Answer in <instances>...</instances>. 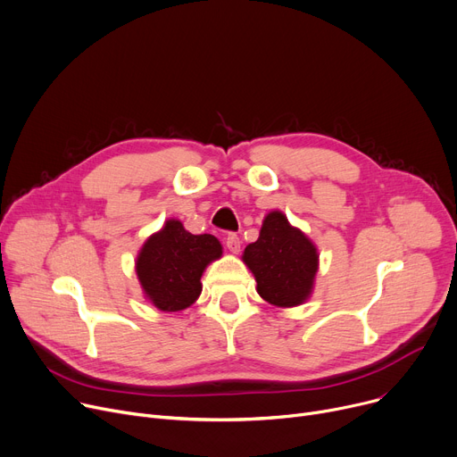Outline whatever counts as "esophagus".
Here are the masks:
<instances>
[{"mask_svg": "<svg viewBox=\"0 0 457 457\" xmlns=\"http://www.w3.org/2000/svg\"><path fill=\"white\" fill-rule=\"evenodd\" d=\"M225 243H227V249H228L232 254H237V253H239L241 241H239V237H237L236 234H228V236L225 237Z\"/></svg>", "mask_w": 457, "mask_h": 457, "instance_id": "1", "label": "esophagus"}]
</instances>
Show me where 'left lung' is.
<instances>
[{
  "label": "left lung",
  "mask_w": 457,
  "mask_h": 457,
  "mask_svg": "<svg viewBox=\"0 0 457 457\" xmlns=\"http://www.w3.org/2000/svg\"><path fill=\"white\" fill-rule=\"evenodd\" d=\"M319 249L282 210L263 218L260 237L243 251V263L256 279L258 295L276 307L307 302L319 272Z\"/></svg>",
  "instance_id": "8db88e82"
}]
</instances>
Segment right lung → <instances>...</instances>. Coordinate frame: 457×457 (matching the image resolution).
Masks as SVG:
<instances>
[{
    "label": "right lung",
    "mask_w": 457,
    "mask_h": 457,
    "mask_svg": "<svg viewBox=\"0 0 457 457\" xmlns=\"http://www.w3.org/2000/svg\"><path fill=\"white\" fill-rule=\"evenodd\" d=\"M223 256L212 234H192L179 220H166L135 260V272L145 300L159 311L175 312L190 307L201 295L204 269Z\"/></svg>",
    "instance_id": "obj_1"
}]
</instances>
